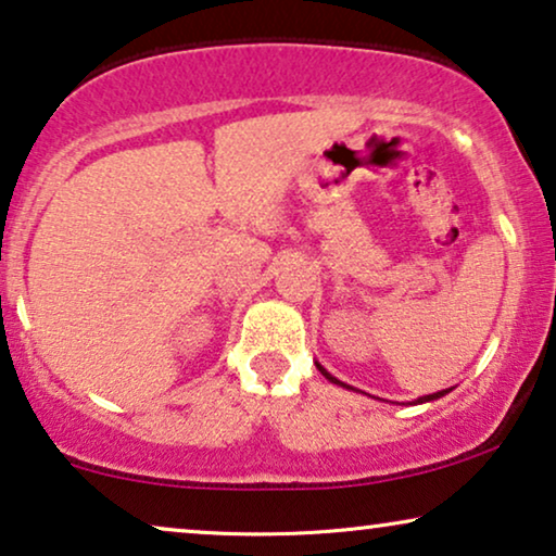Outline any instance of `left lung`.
I'll return each mask as SVG.
<instances>
[{
	"mask_svg": "<svg viewBox=\"0 0 556 556\" xmlns=\"http://www.w3.org/2000/svg\"><path fill=\"white\" fill-rule=\"evenodd\" d=\"M316 369H318V371H321V375H324L326 379H329V382H331V384H339V387H344V390L359 392V390H354V387H349V384H344V382H341V379H337V377H333V375H329V371H326V369H324V367H321V364H318V362H316ZM447 392H451V390H440V392L425 394V397H417V400L413 402V405H422V402H432V400H440V397H445V394H447Z\"/></svg>",
	"mask_w": 556,
	"mask_h": 556,
	"instance_id": "obj_1",
	"label": "left lung"
}]
</instances>
